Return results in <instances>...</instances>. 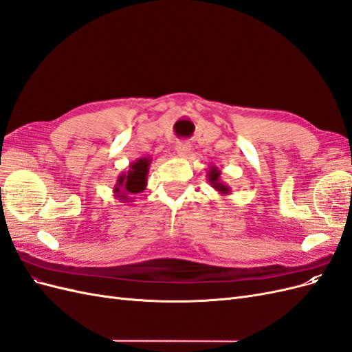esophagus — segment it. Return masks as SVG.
Segmentation results:
<instances>
[{
    "label": "esophagus",
    "instance_id": "34e87169",
    "mask_svg": "<svg viewBox=\"0 0 352 352\" xmlns=\"http://www.w3.org/2000/svg\"><path fill=\"white\" fill-rule=\"evenodd\" d=\"M175 151H176V154H177L179 157H186V155H188V153L190 151V145H189V144H186V142H184V141L176 142V145H175Z\"/></svg>",
    "mask_w": 352,
    "mask_h": 352
}]
</instances>
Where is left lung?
I'll use <instances>...</instances> for the list:
<instances>
[{"mask_svg":"<svg viewBox=\"0 0 352 352\" xmlns=\"http://www.w3.org/2000/svg\"><path fill=\"white\" fill-rule=\"evenodd\" d=\"M208 180H210V184H211V186L214 188V189H217L220 194H229V190H230V188L229 186H226V185H223L220 180H219V177H220V170L217 168V167H214L212 166L210 170H208Z\"/></svg>","mask_w":352,"mask_h":352,"instance_id":"obj_1","label":"left lung"}]
</instances>
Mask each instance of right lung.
I'll return each mask as SVG.
<instances>
[{"label": "right lung", "instance_id": "right-lung-1", "mask_svg": "<svg viewBox=\"0 0 352 352\" xmlns=\"http://www.w3.org/2000/svg\"><path fill=\"white\" fill-rule=\"evenodd\" d=\"M151 158H140L136 163L131 164V168L127 173L122 175L117 180V185L114 188V194L117 198L127 201L129 195L140 194L146 186V175L148 168H150Z\"/></svg>", "mask_w": 352, "mask_h": 352}]
</instances>
